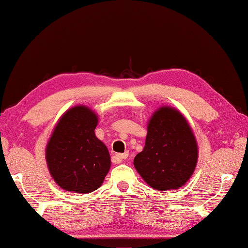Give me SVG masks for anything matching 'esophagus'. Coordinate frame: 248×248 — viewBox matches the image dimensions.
Listing matches in <instances>:
<instances>
[{
	"instance_id": "34e87169",
	"label": "esophagus",
	"mask_w": 248,
	"mask_h": 248,
	"mask_svg": "<svg viewBox=\"0 0 248 248\" xmlns=\"http://www.w3.org/2000/svg\"><path fill=\"white\" fill-rule=\"evenodd\" d=\"M117 158H119L121 161H123V160H125V159H127V157H128V153H124V154H120V155H116Z\"/></svg>"
}]
</instances>
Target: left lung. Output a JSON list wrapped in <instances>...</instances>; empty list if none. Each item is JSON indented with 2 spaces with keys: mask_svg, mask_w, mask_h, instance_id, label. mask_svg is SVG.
Masks as SVG:
<instances>
[{
  "mask_svg": "<svg viewBox=\"0 0 248 248\" xmlns=\"http://www.w3.org/2000/svg\"><path fill=\"white\" fill-rule=\"evenodd\" d=\"M198 146L189 123L172 107H160L147 125L146 144L134 159L142 180L158 192L177 189L193 175Z\"/></svg>",
  "mask_w": 248,
  "mask_h": 248,
  "instance_id": "1",
  "label": "left lung"
}]
</instances>
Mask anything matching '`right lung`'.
Wrapping results in <instances>:
<instances>
[{"label":"right lung","instance_id":"right-lung-1","mask_svg":"<svg viewBox=\"0 0 248 248\" xmlns=\"http://www.w3.org/2000/svg\"><path fill=\"white\" fill-rule=\"evenodd\" d=\"M98 115L86 106L64 113L46 147L52 179L67 192L88 194L102 185L111 168L107 146L97 138Z\"/></svg>","mask_w":248,"mask_h":248}]
</instances>
